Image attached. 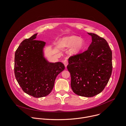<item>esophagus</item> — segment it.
<instances>
[{
    "label": "esophagus",
    "instance_id": "1",
    "mask_svg": "<svg viewBox=\"0 0 126 126\" xmlns=\"http://www.w3.org/2000/svg\"><path fill=\"white\" fill-rule=\"evenodd\" d=\"M63 64H64L65 67H66L68 65V60H67L66 59H65V60L63 61Z\"/></svg>",
    "mask_w": 126,
    "mask_h": 126
}]
</instances>
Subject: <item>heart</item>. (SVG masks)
<instances>
[{
  "instance_id": "b5f03b06",
  "label": "heart",
  "mask_w": 126,
  "mask_h": 126,
  "mask_svg": "<svg viewBox=\"0 0 126 126\" xmlns=\"http://www.w3.org/2000/svg\"><path fill=\"white\" fill-rule=\"evenodd\" d=\"M60 44L62 48H70L72 47L69 53L70 55L75 56L78 55L84 49L85 41L77 36L72 35L61 39Z\"/></svg>"
}]
</instances>
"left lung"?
I'll return each mask as SVG.
<instances>
[{
  "label": "left lung",
  "instance_id": "1",
  "mask_svg": "<svg viewBox=\"0 0 126 126\" xmlns=\"http://www.w3.org/2000/svg\"><path fill=\"white\" fill-rule=\"evenodd\" d=\"M91 36L88 49L68 59L71 87L76 94L92 97L100 93L110 79L112 72V52L106 40L98 35Z\"/></svg>",
  "mask_w": 126,
  "mask_h": 126
}]
</instances>
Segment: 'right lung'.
Masks as SVG:
<instances>
[{"mask_svg":"<svg viewBox=\"0 0 126 126\" xmlns=\"http://www.w3.org/2000/svg\"><path fill=\"white\" fill-rule=\"evenodd\" d=\"M37 35L24 40L16 50L14 74L25 93L41 98L50 93L56 77L65 66L60 62L51 63L46 60L43 52L46 43L35 40Z\"/></svg>","mask_w":126,"mask_h":126,"instance_id":"obj_1","label":"right lung"}]
</instances>
